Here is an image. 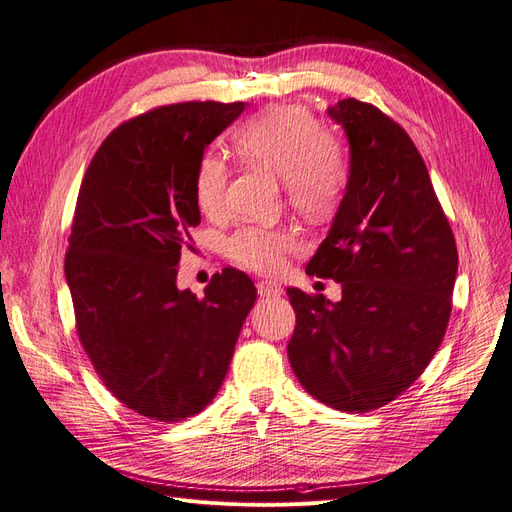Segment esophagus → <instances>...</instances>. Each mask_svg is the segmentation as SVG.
<instances>
[{
	"mask_svg": "<svg viewBox=\"0 0 512 512\" xmlns=\"http://www.w3.org/2000/svg\"><path fill=\"white\" fill-rule=\"evenodd\" d=\"M258 294L260 297H280V294L284 292V288L277 284V282H271V280H262L258 282Z\"/></svg>",
	"mask_w": 512,
	"mask_h": 512,
	"instance_id": "esophagus-1",
	"label": "esophagus"
}]
</instances>
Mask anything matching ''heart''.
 <instances>
[{
  "instance_id": "b5f03b06",
  "label": "heart",
  "mask_w": 512,
  "mask_h": 512,
  "mask_svg": "<svg viewBox=\"0 0 512 512\" xmlns=\"http://www.w3.org/2000/svg\"><path fill=\"white\" fill-rule=\"evenodd\" d=\"M239 156L282 179L286 196L309 218H322L342 203L348 158L335 138L322 134L318 119L299 104L265 108L235 132ZM228 166L218 153L200 156L194 170L198 209L218 218L226 207ZM299 241L284 228L241 226L226 241V254L247 269L273 273L284 267Z\"/></svg>"
}]
</instances>
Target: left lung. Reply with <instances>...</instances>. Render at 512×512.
Wrapping results in <instances>:
<instances>
[{
    "label": "left lung",
    "instance_id": "obj_1",
    "mask_svg": "<svg viewBox=\"0 0 512 512\" xmlns=\"http://www.w3.org/2000/svg\"><path fill=\"white\" fill-rule=\"evenodd\" d=\"M350 143V177L307 273L342 301L288 288V359L303 389L342 412L389 404L423 374L453 309L455 235L408 132L374 104L329 108Z\"/></svg>",
    "mask_w": 512,
    "mask_h": 512
}]
</instances>
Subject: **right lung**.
<instances>
[{
	"instance_id": "obj_1",
	"label": "right lung",
	"mask_w": 512,
	"mask_h": 512,
	"mask_svg": "<svg viewBox=\"0 0 512 512\" xmlns=\"http://www.w3.org/2000/svg\"><path fill=\"white\" fill-rule=\"evenodd\" d=\"M245 102H179L121 123L87 166L66 252L76 333L123 406L177 423L218 395L254 282L226 267L205 297L177 288L200 224L194 170Z\"/></svg>"
}]
</instances>
